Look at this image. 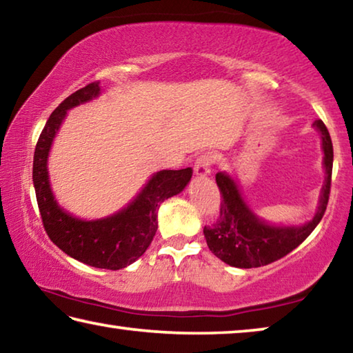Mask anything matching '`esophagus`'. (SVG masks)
<instances>
[{
    "label": "esophagus",
    "instance_id": "1",
    "mask_svg": "<svg viewBox=\"0 0 353 353\" xmlns=\"http://www.w3.org/2000/svg\"><path fill=\"white\" fill-rule=\"evenodd\" d=\"M214 163V155L210 152H205L199 155L194 162V172L199 177H205L212 172V166Z\"/></svg>",
    "mask_w": 353,
    "mask_h": 353
}]
</instances>
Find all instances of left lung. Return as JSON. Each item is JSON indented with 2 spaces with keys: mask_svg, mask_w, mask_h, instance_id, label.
Returning <instances> with one entry per match:
<instances>
[{
  "mask_svg": "<svg viewBox=\"0 0 353 353\" xmlns=\"http://www.w3.org/2000/svg\"><path fill=\"white\" fill-rule=\"evenodd\" d=\"M313 128L321 132L325 168V182L322 185L319 207L313 219L299 227L270 225L250 212L234 179L225 172H218L216 183L221 193L219 214L212 225L204 227V235L208 249L219 260L244 270L270 265L283 259L299 244L305 241V238L319 224L330 196L333 145L322 119H316Z\"/></svg>",
  "mask_w": 353,
  "mask_h": 353,
  "instance_id": "left-lung-1",
  "label": "left lung"
}]
</instances>
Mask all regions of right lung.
Listing matches in <instances>:
<instances>
[{
  "label": "right lung",
  "instance_id": "add662e5",
  "mask_svg": "<svg viewBox=\"0 0 353 353\" xmlns=\"http://www.w3.org/2000/svg\"><path fill=\"white\" fill-rule=\"evenodd\" d=\"M99 94V82H92L70 94L51 113L34 152L32 181L41 223L50 240L65 254L101 270H123L146 252L157 232L160 204L187 187L193 170H163L154 174L140 194L109 218L83 221L57 205L48 181V154L68 109Z\"/></svg>",
  "mask_w": 353,
  "mask_h": 353
}]
</instances>
